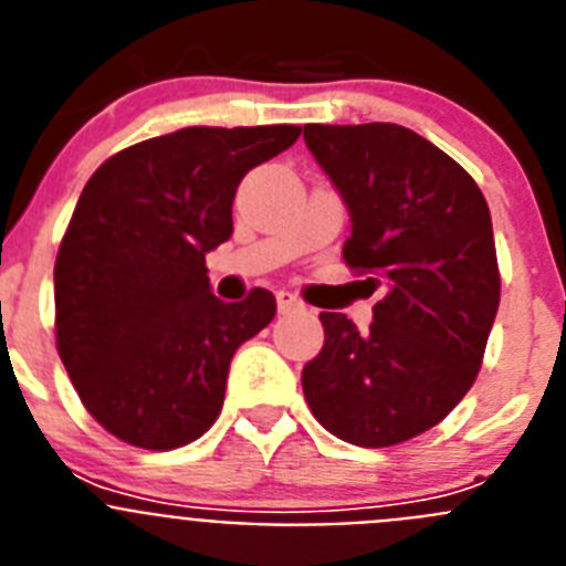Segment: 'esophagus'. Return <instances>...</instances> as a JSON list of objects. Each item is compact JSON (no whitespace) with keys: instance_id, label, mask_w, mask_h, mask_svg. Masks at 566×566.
<instances>
[{"instance_id":"1","label":"esophagus","mask_w":566,"mask_h":566,"mask_svg":"<svg viewBox=\"0 0 566 566\" xmlns=\"http://www.w3.org/2000/svg\"><path fill=\"white\" fill-rule=\"evenodd\" d=\"M277 308H280V314H292V312H300V308H303V303H300L294 294L277 292Z\"/></svg>"}]
</instances>
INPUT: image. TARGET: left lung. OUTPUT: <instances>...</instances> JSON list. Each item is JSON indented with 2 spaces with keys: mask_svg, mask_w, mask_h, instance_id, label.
I'll use <instances>...</instances> for the list:
<instances>
[{
  "mask_svg": "<svg viewBox=\"0 0 566 566\" xmlns=\"http://www.w3.org/2000/svg\"><path fill=\"white\" fill-rule=\"evenodd\" d=\"M306 147L352 214L343 258L385 283L368 334L323 312L326 343L303 368L317 422L388 448L442 422L482 368L499 312V263L482 189L399 124H306Z\"/></svg>",
  "mask_w": 566,
  "mask_h": 566,
  "instance_id": "8db88e82",
  "label": "left lung"
}]
</instances>
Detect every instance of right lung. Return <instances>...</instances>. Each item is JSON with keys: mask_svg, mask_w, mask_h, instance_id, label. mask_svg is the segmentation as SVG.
I'll return each mask as SVG.
<instances>
[{"mask_svg": "<svg viewBox=\"0 0 566 566\" xmlns=\"http://www.w3.org/2000/svg\"><path fill=\"white\" fill-rule=\"evenodd\" d=\"M297 138L294 124L184 127L115 153L82 189L53 269L56 345L122 442L172 451L221 413L234 352L277 303L266 289L214 297L207 254L232 238L243 175Z\"/></svg>", "mask_w": 566, "mask_h": 566, "instance_id": "obj_1", "label": "right lung"}]
</instances>
